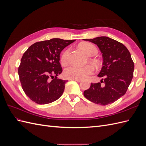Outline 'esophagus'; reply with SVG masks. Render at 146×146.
Segmentation results:
<instances>
[{"mask_svg": "<svg viewBox=\"0 0 146 146\" xmlns=\"http://www.w3.org/2000/svg\"><path fill=\"white\" fill-rule=\"evenodd\" d=\"M70 80L76 81L77 82H81L82 81V80H81V79H76V78H72V79H70Z\"/></svg>", "mask_w": 146, "mask_h": 146, "instance_id": "34e87169", "label": "esophagus"}]
</instances>
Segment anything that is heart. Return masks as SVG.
<instances>
[{
    "mask_svg": "<svg viewBox=\"0 0 146 146\" xmlns=\"http://www.w3.org/2000/svg\"><path fill=\"white\" fill-rule=\"evenodd\" d=\"M79 47L88 56H93L98 53L97 48L90 42H83L79 44ZM69 49H66L61 56V62L65 64L68 62ZM94 73V69L91 66L87 65L79 67L70 65L64 69V76L70 79H84L86 78Z\"/></svg>",
    "mask_w": 146,
    "mask_h": 146,
    "instance_id": "1",
    "label": "heart"
}]
</instances>
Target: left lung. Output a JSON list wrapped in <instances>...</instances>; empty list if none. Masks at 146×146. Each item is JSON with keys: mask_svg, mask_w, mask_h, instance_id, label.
<instances>
[{"mask_svg": "<svg viewBox=\"0 0 146 146\" xmlns=\"http://www.w3.org/2000/svg\"><path fill=\"white\" fill-rule=\"evenodd\" d=\"M83 40L98 46L103 57V66L98 74L102 79L100 82L91 83L83 95L96 104L113 103L125 94L133 78L134 63L130 53L123 44L107 36Z\"/></svg>", "mask_w": 146, "mask_h": 146, "instance_id": "obj_1", "label": "left lung"}]
</instances>
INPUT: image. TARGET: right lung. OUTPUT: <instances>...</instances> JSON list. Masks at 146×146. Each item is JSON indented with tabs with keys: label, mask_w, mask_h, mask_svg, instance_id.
I'll return each instance as SVG.
<instances>
[{
	"label": "right lung",
	"mask_w": 146,
	"mask_h": 146,
	"mask_svg": "<svg viewBox=\"0 0 146 146\" xmlns=\"http://www.w3.org/2000/svg\"><path fill=\"white\" fill-rule=\"evenodd\" d=\"M75 41L53 38L35 42L25 52L18 74L22 88L30 100L40 105L47 104L63 94L68 80L57 77L63 70L60 55Z\"/></svg>",
	"instance_id": "right-lung-1"
}]
</instances>
